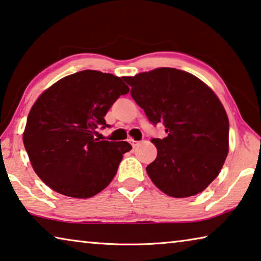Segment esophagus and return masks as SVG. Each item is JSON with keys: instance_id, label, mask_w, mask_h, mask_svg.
Returning a JSON list of instances; mask_svg holds the SVG:
<instances>
[{"instance_id": "1", "label": "esophagus", "mask_w": 261, "mask_h": 261, "mask_svg": "<svg viewBox=\"0 0 261 261\" xmlns=\"http://www.w3.org/2000/svg\"><path fill=\"white\" fill-rule=\"evenodd\" d=\"M129 142L131 143V145L134 146V147H137L139 144H140V142H138V140H134V139H131V138L129 139Z\"/></svg>"}]
</instances>
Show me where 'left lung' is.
Wrapping results in <instances>:
<instances>
[{
    "mask_svg": "<svg viewBox=\"0 0 261 261\" xmlns=\"http://www.w3.org/2000/svg\"><path fill=\"white\" fill-rule=\"evenodd\" d=\"M131 96L166 137L153 138L156 158L146 167L152 182L172 197L204 190L229 152V119L208 86L193 74L161 67L127 77Z\"/></svg>",
    "mask_w": 261,
    "mask_h": 261,
    "instance_id": "1",
    "label": "left lung"
}]
</instances>
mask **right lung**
Here are the masks:
<instances>
[{
	"mask_svg": "<svg viewBox=\"0 0 261 261\" xmlns=\"http://www.w3.org/2000/svg\"><path fill=\"white\" fill-rule=\"evenodd\" d=\"M125 77L98 71L65 76L40 95L29 113L23 143L45 185L69 197L96 195L114 179L127 142L95 138L105 116L129 93Z\"/></svg>",
	"mask_w": 261,
	"mask_h": 261,
	"instance_id": "right-lung-1",
	"label": "right lung"
}]
</instances>
